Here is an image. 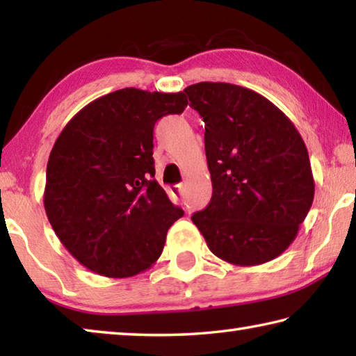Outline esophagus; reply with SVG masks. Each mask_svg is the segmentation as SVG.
I'll use <instances>...</instances> for the list:
<instances>
[{"label":"esophagus","mask_w":356,"mask_h":356,"mask_svg":"<svg viewBox=\"0 0 356 356\" xmlns=\"http://www.w3.org/2000/svg\"><path fill=\"white\" fill-rule=\"evenodd\" d=\"M171 193H172L174 196H180V195H182V184L172 185V186H171Z\"/></svg>","instance_id":"1"}]
</instances>
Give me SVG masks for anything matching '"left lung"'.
Returning a JSON list of instances; mask_svg holds the SVG:
<instances>
[{
  "instance_id": "8db88e82",
  "label": "left lung",
  "mask_w": 356,
  "mask_h": 356,
  "mask_svg": "<svg viewBox=\"0 0 356 356\" xmlns=\"http://www.w3.org/2000/svg\"><path fill=\"white\" fill-rule=\"evenodd\" d=\"M206 124L212 200L191 220L209 250L234 265L284 252L314 200L308 149L284 113L251 89L202 81L185 88Z\"/></svg>"
}]
</instances>
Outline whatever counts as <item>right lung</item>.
Returning <instances> with one entry per match:
<instances>
[{
    "label": "right lung",
    "mask_w": 356,
    "mask_h": 356,
    "mask_svg": "<svg viewBox=\"0 0 356 356\" xmlns=\"http://www.w3.org/2000/svg\"><path fill=\"white\" fill-rule=\"evenodd\" d=\"M188 105L184 92L125 88L69 120L47 165L44 206L78 262L108 278L149 268L184 210L154 179V127Z\"/></svg>",
    "instance_id": "1"
}]
</instances>
